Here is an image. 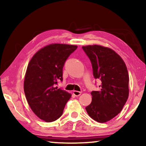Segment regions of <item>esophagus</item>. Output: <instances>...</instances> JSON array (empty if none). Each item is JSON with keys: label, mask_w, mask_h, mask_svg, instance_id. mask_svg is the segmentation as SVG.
Returning <instances> with one entry per match:
<instances>
[{"label": "esophagus", "mask_w": 146, "mask_h": 146, "mask_svg": "<svg viewBox=\"0 0 146 146\" xmlns=\"http://www.w3.org/2000/svg\"><path fill=\"white\" fill-rule=\"evenodd\" d=\"M73 94H74V95L76 96H79L82 94V92H79V91L74 90V91H73Z\"/></svg>", "instance_id": "obj_1"}]
</instances>
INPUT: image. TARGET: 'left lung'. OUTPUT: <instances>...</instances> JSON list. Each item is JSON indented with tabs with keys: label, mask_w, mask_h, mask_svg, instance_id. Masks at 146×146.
<instances>
[{
	"label": "left lung",
	"mask_w": 146,
	"mask_h": 146,
	"mask_svg": "<svg viewBox=\"0 0 146 146\" xmlns=\"http://www.w3.org/2000/svg\"><path fill=\"white\" fill-rule=\"evenodd\" d=\"M90 60L95 78L102 82L100 90L92 91V102L86 108L89 116L100 123L113 118L123 109L129 96V75L120 56L100 45L84 46Z\"/></svg>",
	"instance_id": "1"
}]
</instances>
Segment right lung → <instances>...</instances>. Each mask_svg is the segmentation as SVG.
<instances>
[{
	"mask_svg": "<svg viewBox=\"0 0 146 146\" xmlns=\"http://www.w3.org/2000/svg\"><path fill=\"white\" fill-rule=\"evenodd\" d=\"M77 46L51 44L42 48L33 56L26 71L24 90L34 113L46 122L56 120L63 113L72 94L54 87L62 81V68L68 57Z\"/></svg>",
	"mask_w": 146,
	"mask_h": 146,
	"instance_id": "add662e5",
	"label": "right lung"
}]
</instances>
